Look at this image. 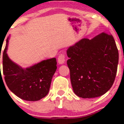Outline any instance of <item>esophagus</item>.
<instances>
[{
	"label": "esophagus",
	"instance_id": "34e87169",
	"mask_svg": "<svg viewBox=\"0 0 124 124\" xmlns=\"http://www.w3.org/2000/svg\"><path fill=\"white\" fill-rule=\"evenodd\" d=\"M64 61H65V55L64 54H61L58 56V62L60 64H62L64 63Z\"/></svg>",
	"mask_w": 124,
	"mask_h": 124
}]
</instances>
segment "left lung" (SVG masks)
<instances>
[{
  "instance_id": "left-lung-1",
  "label": "left lung",
  "mask_w": 124,
  "mask_h": 124,
  "mask_svg": "<svg viewBox=\"0 0 124 124\" xmlns=\"http://www.w3.org/2000/svg\"><path fill=\"white\" fill-rule=\"evenodd\" d=\"M70 79L74 93L82 98L104 94L113 85L119 62L114 37L101 33L83 38L67 50Z\"/></svg>"
}]
</instances>
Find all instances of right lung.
I'll list each match as a JSON object with an SVG mask.
<instances>
[{
	"instance_id": "add662e5",
	"label": "right lung",
	"mask_w": 124,
	"mask_h": 124,
	"mask_svg": "<svg viewBox=\"0 0 124 124\" xmlns=\"http://www.w3.org/2000/svg\"><path fill=\"white\" fill-rule=\"evenodd\" d=\"M8 44L7 38L2 59L3 74L8 89L17 97L28 101H37L45 97L57 69L56 59L43 60L23 68L8 58L7 53Z\"/></svg>"
}]
</instances>
